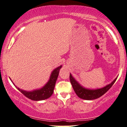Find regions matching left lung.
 I'll return each mask as SVG.
<instances>
[{"label":"left lung","mask_w":127,"mask_h":127,"mask_svg":"<svg viewBox=\"0 0 127 127\" xmlns=\"http://www.w3.org/2000/svg\"><path fill=\"white\" fill-rule=\"evenodd\" d=\"M117 79V78L114 81L108 85L106 86L103 87V88L98 89L95 90H90V89H86L85 87H82L80 84L72 77V75H69V80L71 85L72 86L73 89L78 97L82 99L86 100H92L97 99L103 95V94L108 92L111 87L115 83Z\"/></svg>","instance_id":"left-lung-1"}]
</instances>
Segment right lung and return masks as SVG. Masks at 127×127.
Segmentation results:
<instances>
[{
  "label": "right lung",
  "instance_id": "obj_1",
  "mask_svg": "<svg viewBox=\"0 0 127 127\" xmlns=\"http://www.w3.org/2000/svg\"><path fill=\"white\" fill-rule=\"evenodd\" d=\"M62 67V66L60 65V67L56 68L52 71L51 76H50L49 81L41 89L33 90L32 92H27V91H25L22 90V89H20L18 87L15 86L25 97L30 99L33 100V101H41V100L47 99L52 95L53 90H54L55 88V83H56L57 79H58L59 73V71Z\"/></svg>",
  "mask_w": 127,
  "mask_h": 127
}]
</instances>
